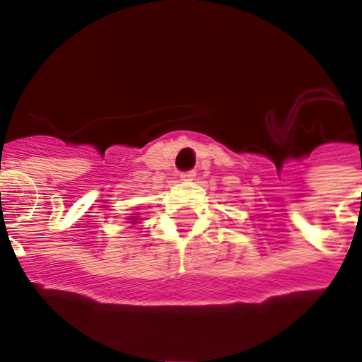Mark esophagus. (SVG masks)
I'll return each mask as SVG.
<instances>
[{
  "label": "esophagus",
  "instance_id": "obj_1",
  "mask_svg": "<svg viewBox=\"0 0 362 362\" xmlns=\"http://www.w3.org/2000/svg\"><path fill=\"white\" fill-rule=\"evenodd\" d=\"M194 175H196V172L188 170V172H181V175H179V177L183 179V181H188V179H192V177H194Z\"/></svg>",
  "mask_w": 362,
  "mask_h": 362
}]
</instances>
